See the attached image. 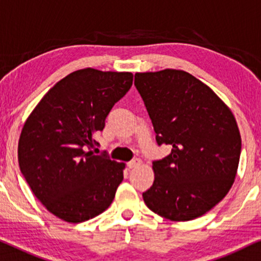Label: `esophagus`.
<instances>
[{"instance_id":"34e87169","label":"esophagus","mask_w":261,"mask_h":261,"mask_svg":"<svg viewBox=\"0 0 261 261\" xmlns=\"http://www.w3.org/2000/svg\"><path fill=\"white\" fill-rule=\"evenodd\" d=\"M141 163H142V161H141L140 159H134L133 161H130V162L127 163V167H128V168H130V169H133V168H136V167L140 166Z\"/></svg>"}]
</instances>
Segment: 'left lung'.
I'll return each instance as SVG.
<instances>
[{
    "label": "left lung",
    "mask_w": 261,
    "mask_h": 261,
    "mask_svg": "<svg viewBox=\"0 0 261 261\" xmlns=\"http://www.w3.org/2000/svg\"><path fill=\"white\" fill-rule=\"evenodd\" d=\"M135 86L152 121L159 145L172 151L152 162L155 179L143 193L152 213L182 222L203 216L227 196L241 154L230 109L189 72H136Z\"/></svg>",
    "instance_id": "1"
}]
</instances>
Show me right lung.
I'll list each match as a JSON object with an SVG mask.
<instances>
[{"mask_svg": "<svg viewBox=\"0 0 261 261\" xmlns=\"http://www.w3.org/2000/svg\"><path fill=\"white\" fill-rule=\"evenodd\" d=\"M133 80L127 71L80 69L56 83L23 124L20 169L34 196L61 220L88 221L112 204L125 163L87 149L98 144L94 136Z\"/></svg>", "mask_w": 261, "mask_h": 261, "instance_id": "1", "label": "right lung"}]
</instances>
